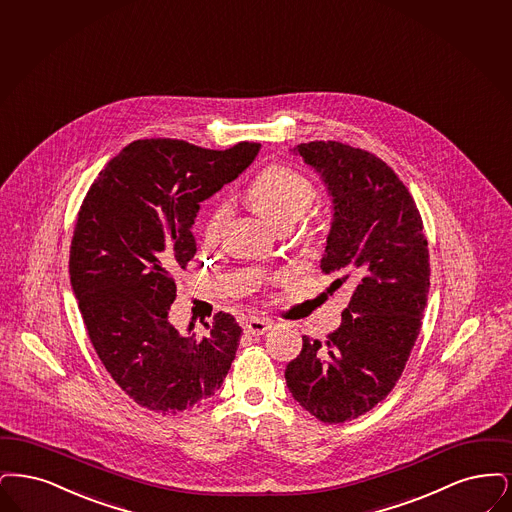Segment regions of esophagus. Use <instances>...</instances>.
Wrapping results in <instances>:
<instances>
[{
  "instance_id": "esophagus-1",
  "label": "esophagus",
  "mask_w": 512,
  "mask_h": 512,
  "mask_svg": "<svg viewBox=\"0 0 512 512\" xmlns=\"http://www.w3.org/2000/svg\"><path fill=\"white\" fill-rule=\"evenodd\" d=\"M271 321L269 319H262V317H250V319H246L245 325H243V329H245V333L248 334H264L271 329Z\"/></svg>"
}]
</instances>
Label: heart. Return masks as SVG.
<instances>
[{"mask_svg":"<svg viewBox=\"0 0 512 512\" xmlns=\"http://www.w3.org/2000/svg\"><path fill=\"white\" fill-rule=\"evenodd\" d=\"M317 199V189L306 174L273 164L262 170L246 187L248 204L275 229H289L298 222ZM227 208L218 206L204 225V239L214 241L220 233Z\"/></svg>","mask_w":512,"mask_h":512,"instance_id":"obj_1","label":"heart"}]
</instances>
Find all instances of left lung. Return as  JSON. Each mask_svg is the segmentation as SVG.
Masks as SVG:
<instances>
[{"instance_id": "1", "label": "left lung", "mask_w": 512, "mask_h": 512, "mask_svg": "<svg viewBox=\"0 0 512 512\" xmlns=\"http://www.w3.org/2000/svg\"><path fill=\"white\" fill-rule=\"evenodd\" d=\"M333 197L321 269L350 304L325 340L302 336L287 365L292 398L323 423L371 411L401 377L421 331L430 289L428 243L417 204L378 156L338 141L296 145Z\"/></svg>"}]
</instances>
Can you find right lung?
<instances>
[{
	"instance_id": "obj_1",
	"label": "right lung",
	"mask_w": 512,
	"mask_h": 512,
	"mask_svg": "<svg viewBox=\"0 0 512 512\" xmlns=\"http://www.w3.org/2000/svg\"><path fill=\"white\" fill-rule=\"evenodd\" d=\"M258 143L212 151L137 139L99 172L80 206L68 273L89 340L112 380L155 413L178 415L223 384L241 340L231 313L181 334L168 313L176 273L197 252L200 202L250 166Z\"/></svg>"
}]
</instances>
